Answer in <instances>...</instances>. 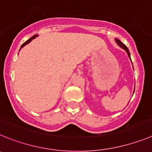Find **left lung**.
<instances>
[{"mask_svg": "<svg viewBox=\"0 0 152 152\" xmlns=\"http://www.w3.org/2000/svg\"><path fill=\"white\" fill-rule=\"evenodd\" d=\"M115 40H116V42H117V45H118L120 46V47H121V48H124V50H125L126 51V53H127V54H128V56H129V58H130V54H129V49L127 48V47H126V46L125 45H124V43H122V42H120V41L119 40V39H116Z\"/></svg>", "mask_w": 152, "mask_h": 152, "instance_id": "obj_1", "label": "left lung"}]
</instances>
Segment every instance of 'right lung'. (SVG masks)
Here are the masks:
<instances>
[{
    "label": "right lung",
    "mask_w": 152,
    "mask_h": 152,
    "mask_svg": "<svg viewBox=\"0 0 152 152\" xmlns=\"http://www.w3.org/2000/svg\"><path fill=\"white\" fill-rule=\"evenodd\" d=\"M37 36H38V35H33V36H32V38H30V39H28V40H27L26 42H25V43H23V45H21V48H23V46H25L26 45H27V44H28V43H29V42H31V41H32V39H35V37H37Z\"/></svg>",
    "instance_id": "obj_1"
}]
</instances>
